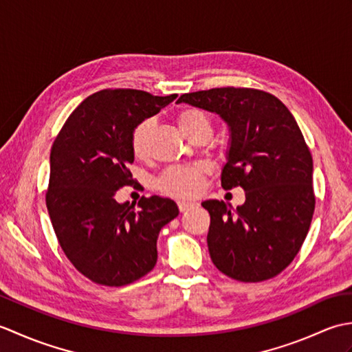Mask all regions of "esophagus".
<instances>
[{"label": "esophagus", "mask_w": 352, "mask_h": 352, "mask_svg": "<svg viewBox=\"0 0 352 352\" xmlns=\"http://www.w3.org/2000/svg\"><path fill=\"white\" fill-rule=\"evenodd\" d=\"M195 207V203H188V201H178V208H180V212H188L190 208Z\"/></svg>", "instance_id": "obj_1"}]
</instances>
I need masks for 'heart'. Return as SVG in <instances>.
<instances>
[{
    "instance_id": "b5f03b06",
    "label": "heart",
    "mask_w": 352,
    "mask_h": 352,
    "mask_svg": "<svg viewBox=\"0 0 352 352\" xmlns=\"http://www.w3.org/2000/svg\"><path fill=\"white\" fill-rule=\"evenodd\" d=\"M177 122L186 138H190L197 133H212V122L206 111L201 109H184L177 116ZM153 119L142 121L133 131L131 148L133 153L139 159H144L148 153V139L153 131ZM208 172L207 164L193 163L172 166L162 174L157 180V186L164 193L172 197H193L203 188L204 175Z\"/></svg>"
}]
</instances>
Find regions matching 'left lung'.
Wrapping results in <instances>:
<instances>
[{
	"label": "left lung",
	"instance_id": "obj_1",
	"mask_svg": "<svg viewBox=\"0 0 352 352\" xmlns=\"http://www.w3.org/2000/svg\"><path fill=\"white\" fill-rule=\"evenodd\" d=\"M177 102L218 115L230 144L221 184L241 186L236 208L207 199L212 261L237 281L257 283L286 269L309 233L315 193L313 160L294 115L276 96L248 87H218L184 94Z\"/></svg>",
	"mask_w": 352,
	"mask_h": 352
}]
</instances>
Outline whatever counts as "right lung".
Wrapping results in <instances>:
<instances>
[{
	"mask_svg": "<svg viewBox=\"0 0 352 352\" xmlns=\"http://www.w3.org/2000/svg\"><path fill=\"white\" fill-rule=\"evenodd\" d=\"M177 95L134 89L96 92L72 111L50 155L47 208L63 252L104 286H125L157 263V237L178 216L169 198L142 197L138 208L115 193L133 184L131 136Z\"/></svg>",
	"mask_w": 352,
	"mask_h": 352,
	"instance_id": "obj_1",
	"label": "right lung"
}]
</instances>
